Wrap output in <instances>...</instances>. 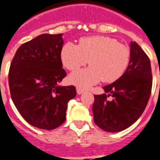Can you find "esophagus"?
<instances>
[{"label":"esophagus","instance_id":"esophagus-1","mask_svg":"<svg viewBox=\"0 0 160 160\" xmlns=\"http://www.w3.org/2000/svg\"><path fill=\"white\" fill-rule=\"evenodd\" d=\"M76 92H77L78 94H82L83 92H84V89H82V88H76Z\"/></svg>","mask_w":160,"mask_h":160}]
</instances>
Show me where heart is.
<instances>
[{
	"label": "heart",
	"instance_id": "1",
	"mask_svg": "<svg viewBox=\"0 0 160 160\" xmlns=\"http://www.w3.org/2000/svg\"><path fill=\"white\" fill-rule=\"evenodd\" d=\"M62 64L76 71L88 64L90 67L70 75L69 82L80 88H88L102 80L112 83L121 77L129 65L131 51L116 39L104 36L84 37L79 45L68 42L61 52Z\"/></svg>",
	"mask_w": 160,
	"mask_h": 160
}]
</instances>
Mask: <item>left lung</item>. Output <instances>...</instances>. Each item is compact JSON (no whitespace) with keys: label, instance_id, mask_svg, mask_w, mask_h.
I'll use <instances>...</instances> for the list:
<instances>
[{"label":"left lung","instance_id":"obj_1","mask_svg":"<svg viewBox=\"0 0 160 160\" xmlns=\"http://www.w3.org/2000/svg\"><path fill=\"white\" fill-rule=\"evenodd\" d=\"M131 59L121 77L103 87L105 93L94 95V122L106 132L126 129L143 113L152 88L151 61L135 41L130 43ZM111 96L113 99L108 98Z\"/></svg>","mask_w":160,"mask_h":160}]
</instances>
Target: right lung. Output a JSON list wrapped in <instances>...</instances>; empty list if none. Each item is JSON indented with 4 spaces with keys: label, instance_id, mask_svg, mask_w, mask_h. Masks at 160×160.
I'll use <instances>...</instances> for the list:
<instances>
[{
    "label": "right lung",
    "instance_id": "obj_1",
    "mask_svg": "<svg viewBox=\"0 0 160 160\" xmlns=\"http://www.w3.org/2000/svg\"><path fill=\"white\" fill-rule=\"evenodd\" d=\"M62 34H41L16 51L9 72L13 102L23 119L41 129H54L66 119L68 103L76 96L75 86H59L62 69Z\"/></svg>",
    "mask_w": 160,
    "mask_h": 160
}]
</instances>
